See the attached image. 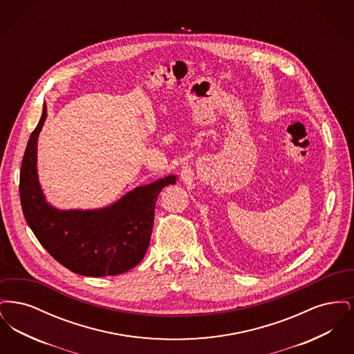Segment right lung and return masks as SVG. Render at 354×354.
<instances>
[{"instance_id": "obj_1", "label": "right lung", "mask_w": 354, "mask_h": 354, "mask_svg": "<svg viewBox=\"0 0 354 354\" xmlns=\"http://www.w3.org/2000/svg\"><path fill=\"white\" fill-rule=\"evenodd\" d=\"M48 117L46 103L29 138L19 172V199L25 220L51 256L68 270L91 277L134 268L150 245L159 192L175 185L167 175L139 185L117 202L95 209H59L46 201L37 171V145Z\"/></svg>"}]
</instances>
